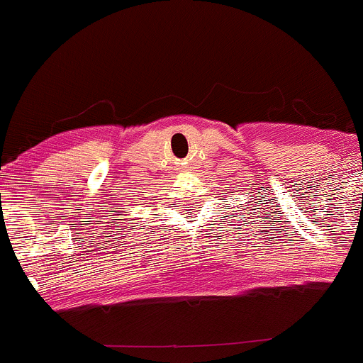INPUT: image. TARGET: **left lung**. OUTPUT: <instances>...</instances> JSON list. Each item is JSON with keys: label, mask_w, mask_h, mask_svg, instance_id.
Listing matches in <instances>:
<instances>
[{"label": "left lung", "mask_w": 363, "mask_h": 363, "mask_svg": "<svg viewBox=\"0 0 363 363\" xmlns=\"http://www.w3.org/2000/svg\"><path fill=\"white\" fill-rule=\"evenodd\" d=\"M242 217H243V215H242Z\"/></svg>", "instance_id": "obj_1"}]
</instances>
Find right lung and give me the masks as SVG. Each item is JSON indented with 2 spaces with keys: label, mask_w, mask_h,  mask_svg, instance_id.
I'll use <instances>...</instances> for the list:
<instances>
[{
  "label": "right lung",
  "mask_w": 363,
  "mask_h": 363,
  "mask_svg": "<svg viewBox=\"0 0 363 363\" xmlns=\"http://www.w3.org/2000/svg\"><path fill=\"white\" fill-rule=\"evenodd\" d=\"M132 228H134V225H132Z\"/></svg>",
  "instance_id": "obj_1"
}]
</instances>
